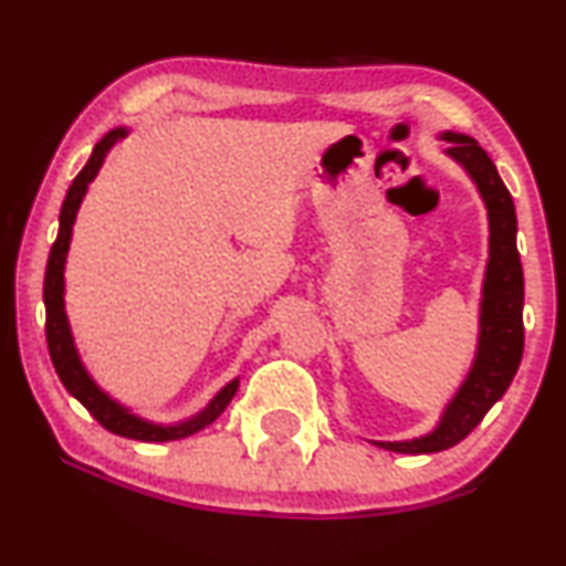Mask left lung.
Listing matches in <instances>:
<instances>
[{"label": "left lung", "mask_w": 566, "mask_h": 566, "mask_svg": "<svg viewBox=\"0 0 566 566\" xmlns=\"http://www.w3.org/2000/svg\"><path fill=\"white\" fill-rule=\"evenodd\" d=\"M440 139L451 145L446 155L464 168L488 210L490 237L480 297V337L472 369L467 371L464 382L442 408L440 421L432 427V432L413 440H369L392 453H438L464 440L509 390L524 350V276L520 250H516L514 200L506 184L501 181L499 168L472 136L442 132Z\"/></svg>", "instance_id": "1"}]
</instances>
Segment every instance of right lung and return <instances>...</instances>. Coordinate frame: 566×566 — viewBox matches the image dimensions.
Segmentation results:
<instances>
[{"mask_svg":"<svg viewBox=\"0 0 566 566\" xmlns=\"http://www.w3.org/2000/svg\"><path fill=\"white\" fill-rule=\"evenodd\" d=\"M124 136H128L126 126L113 128L107 132L102 139L94 145L92 158L81 174L73 179L71 189H67L63 208H60V231L57 240L52 244L50 261H46V274H44V308H46V345H50V358L54 364V371H57L60 382L65 385V390L78 400L81 406L92 413L94 419L99 421L105 430H111L113 434H120V438H132V440H142V442H168V440H181L189 438V434L206 430L208 424L221 417L223 408L231 403L234 398L237 387H240V377L231 379L229 385H223L210 403L197 411L195 417L174 421V424H158V421H149L139 413H134L132 408H126L124 403L111 398L102 387L94 382L92 374L86 371L84 360L78 356L76 339H73L71 332V322H67L65 313V261H67V250H71V240H73V223H76L78 208L84 202L88 184L97 179L102 163H105L107 153L118 145Z\"/></svg>","mask_w":566,"mask_h":566,"instance_id":"1","label":"right lung"}]
</instances>
